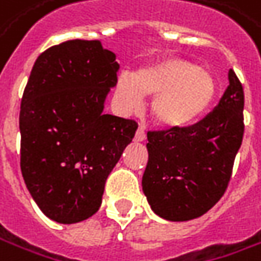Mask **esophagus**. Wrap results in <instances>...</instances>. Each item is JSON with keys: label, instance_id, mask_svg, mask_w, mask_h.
Instances as JSON below:
<instances>
[{"label": "esophagus", "instance_id": "obj_1", "mask_svg": "<svg viewBox=\"0 0 261 261\" xmlns=\"http://www.w3.org/2000/svg\"><path fill=\"white\" fill-rule=\"evenodd\" d=\"M134 140H136V141H144V140H146V131L143 130V128H139V130L136 131Z\"/></svg>", "mask_w": 261, "mask_h": 261}]
</instances>
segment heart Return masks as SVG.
Wrapping results in <instances>:
<instances>
[{
    "label": "heart",
    "instance_id": "heart-1",
    "mask_svg": "<svg viewBox=\"0 0 261 261\" xmlns=\"http://www.w3.org/2000/svg\"><path fill=\"white\" fill-rule=\"evenodd\" d=\"M217 81L191 60L167 56L150 62L131 75L120 73L114 84L115 108L137 113L144 96H153L150 114L165 130H184L202 118L217 98Z\"/></svg>",
    "mask_w": 261,
    "mask_h": 261
}]
</instances>
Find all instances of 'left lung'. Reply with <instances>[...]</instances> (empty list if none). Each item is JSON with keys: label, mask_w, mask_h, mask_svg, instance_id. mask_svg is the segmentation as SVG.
<instances>
[{"label": "left lung", "mask_w": 261, "mask_h": 261, "mask_svg": "<svg viewBox=\"0 0 261 261\" xmlns=\"http://www.w3.org/2000/svg\"><path fill=\"white\" fill-rule=\"evenodd\" d=\"M218 105L184 130L147 133L141 186L153 212L167 221L202 217L224 195L244 133V92L234 70Z\"/></svg>", "instance_id": "obj_1"}]
</instances>
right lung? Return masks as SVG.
Wrapping results in <instances>:
<instances>
[{
  "label": "right lung",
  "mask_w": 261,
  "mask_h": 261,
  "mask_svg": "<svg viewBox=\"0 0 261 261\" xmlns=\"http://www.w3.org/2000/svg\"><path fill=\"white\" fill-rule=\"evenodd\" d=\"M120 65L98 40H69L33 65L20 111L21 173L41 212L59 224L92 217L137 122L103 114Z\"/></svg>",
  "instance_id": "obj_1"
}]
</instances>
